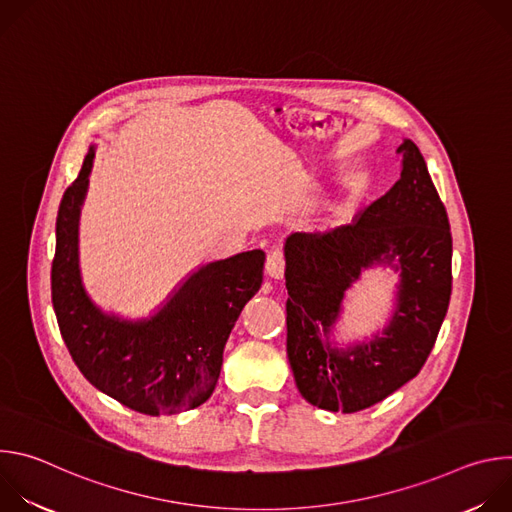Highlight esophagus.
Returning <instances> with one entry per match:
<instances>
[{
  "label": "esophagus",
  "mask_w": 512,
  "mask_h": 512,
  "mask_svg": "<svg viewBox=\"0 0 512 512\" xmlns=\"http://www.w3.org/2000/svg\"><path fill=\"white\" fill-rule=\"evenodd\" d=\"M265 273L271 277V279H281L283 273H285V259L279 251H271L265 259Z\"/></svg>",
  "instance_id": "34e87169"
}]
</instances>
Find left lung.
<instances>
[{
	"mask_svg": "<svg viewBox=\"0 0 512 512\" xmlns=\"http://www.w3.org/2000/svg\"><path fill=\"white\" fill-rule=\"evenodd\" d=\"M401 178L350 225L285 241L287 358L302 397L326 411L367 409L425 364L452 296V233L417 145L405 139ZM400 273L390 324L348 349L329 340L345 291L364 268Z\"/></svg>",
	"mask_w": 512,
	"mask_h": 512,
	"instance_id": "left-lung-1",
	"label": "left lung"
}]
</instances>
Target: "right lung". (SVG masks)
I'll use <instances>...</instances> for the list:
<instances>
[{
	"label": "right lung",
	"instance_id": "add662e5",
	"mask_svg": "<svg viewBox=\"0 0 512 512\" xmlns=\"http://www.w3.org/2000/svg\"><path fill=\"white\" fill-rule=\"evenodd\" d=\"M95 150L58 206L52 306L62 340L85 379L145 415L202 405L214 391L229 334L263 281L265 253L245 251L188 275L150 318L123 320L93 304L79 269V218Z\"/></svg>",
	"mask_w": 512,
	"mask_h": 512
}]
</instances>
